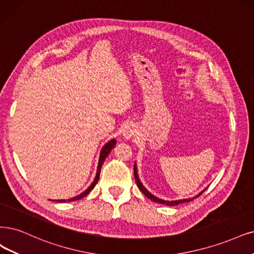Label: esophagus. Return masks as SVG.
Here are the masks:
<instances>
[{
    "mask_svg": "<svg viewBox=\"0 0 254 254\" xmlns=\"http://www.w3.org/2000/svg\"><path fill=\"white\" fill-rule=\"evenodd\" d=\"M127 138H129L130 136H132V129H129V128H127L126 130H125V134H124Z\"/></svg>",
    "mask_w": 254,
    "mask_h": 254,
    "instance_id": "obj_1",
    "label": "esophagus"
}]
</instances>
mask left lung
Masks as SVG:
<instances>
[{
	"instance_id": "left-lung-1",
	"label": "left lung",
	"mask_w": 254,
	"mask_h": 254,
	"mask_svg": "<svg viewBox=\"0 0 254 254\" xmlns=\"http://www.w3.org/2000/svg\"><path fill=\"white\" fill-rule=\"evenodd\" d=\"M134 176H135V181L139 187V190H141L144 195H146L148 199H151L152 201L154 202H157V203H160V204H164V205H167V206H176V205H179V204H182V203H186V202H190L192 201L194 198H198V196H200L205 190H203L202 192H200L198 195L193 196V198H190V199H184V200H178V201H164V200H161V199H158L157 196L153 195L151 192H148V190H146L145 187L141 184V182H140L139 178H138V174H137V167H136V164L134 165Z\"/></svg>"
}]
</instances>
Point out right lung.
Listing matches in <instances>:
<instances>
[{
  "instance_id": "right-lung-1",
  "label": "right lung",
  "mask_w": 254,
  "mask_h": 254,
  "mask_svg": "<svg viewBox=\"0 0 254 254\" xmlns=\"http://www.w3.org/2000/svg\"><path fill=\"white\" fill-rule=\"evenodd\" d=\"M115 144H116V140L113 139V140H111V141H109L105 146L102 147L101 152H100V156H99V161H98V167H97L96 177H95V179H94L93 183L89 186L88 190H84V191H83L82 193H80L79 195L74 196V198H71V199H69V200H67V201H65V200H55V202H61V203H64V202H72V201L80 200V199L83 198V196H86L87 194H89V192L94 189V186H95L96 183L98 182L99 175H100V170H101V166H102V164H103V161H105V159L108 157V155H109L110 152L112 151V148L115 146Z\"/></svg>"
}]
</instances>
